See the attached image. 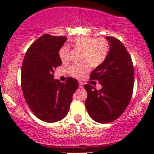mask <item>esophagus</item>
<instances>
[{"label":"esophagus","instance_id":"esophagus-1","mask_svg":"<svg viewBox=\"0 0 154 154\" xmlns=\"http://www.w3.org/2000/svg\"><path fill=\"white\" fill-rule=\"evenodd\" d=\"M83 86H84V84H83V82H79V87H80V88H83Z\"/></svg>","mask_w":154,"mask_h":154}]
</instances>
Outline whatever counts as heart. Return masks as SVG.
I'll use <instances>...</instances> for the list:
<instances>
[{
  "instance_id": "heart-1",
  "label": "heart",
  "mask_w": 154,
  "mask_h": 154,
  "mask_svg": "<svg viewBox=\"0 0 154 154\" xmlns=\"http://www.w3.org/2000/svg\"><path fill=\"white\" fill-rule=\"evenodd\" d=\"M72 45L76 49L81 50V63L73 64L68 68V72L76 78H81L91 67H97L103 63L109 51V43L104 38H94L91 36H82L74 38ZM62 62L66 63L69 60L70 50L67 45H63L59 51Z\"/></svg>"
}]
</instances>
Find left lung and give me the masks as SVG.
<instances>
[{
	"label": "left lung",
	"mask_w": 154,
	"mask_h": 154,
	"mask_svg": "<svg viewBox=\"0 0 154 154\" xmlns=\"http://www.w3.org/2000/svg\"><path fill=\"white\" fill-rule=\"evenodd\" d=\"M109 51L102 64L90 74L102 86L97 90L90 84L84 86L86 107L96 122L106 124L116 120L128 106L134 85V68L131 57L119 39L107 36Z\"/></svg>",
	"instance_id": "obj_1"
}]
</instances>
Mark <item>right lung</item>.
<instances>
[{
    "instance_id": "1",
    "label": "right lung",
    "mask_w": 154,
    "mask_h": 154,
    "mask_svg": "<svg viewBox=\"0 0 154 154\" xmlns=\"http://www.w3.org/2000/svg\"><path fill=\"white\" fill-rule=\"evenodd\" d=\"M67 38L45 34L28 48L21 68V88L29 109L40 120L53 123L67 116L78 81L68 77L66 83L54 78L61 66L59 51Z\"/></svg>"
}]
</instances>
